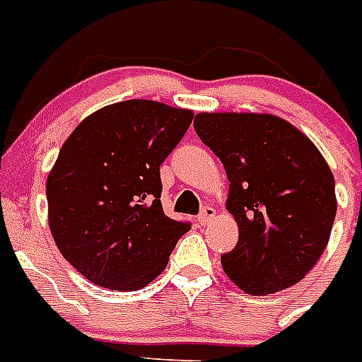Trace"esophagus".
Wrapping results in <instances>:
<instances>
[{"mask_svg": "<svg viewBox=\"0 0 362 362\" xmlns=\"http://www.w3.org/2000/svg\"><path fill=\"white\" fill-rule=\"evenodd\" d=\"M214 217H216V208L206 206L202 210L201 216L197 217V221H199V225H202V227H206V225H210V223L214 221Z\"/></svg>", "mask_w": 362, "mask_h": 362, "instance_id": "1", "label": "esophagus"}]
</instances>
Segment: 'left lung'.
Wrapping results in <instances>:
<instances>
[{"label": "left lung", "mask_w": 362, "mask_h": 362, "mask_svg": "<svg viewBox=\"0 0 362 362\" xmlns=\"http://www.w3.org/2000/svg\"><path fill=\"white\" fill-rule=\"evenodd\" d=\"M195 132L230 182L227 210L238 225L223 272L240 290L267 296L298 284L327 247L337 195L322 152L272 113H199Z\"/></svg>", "instance_id": "1"}]
</instances>
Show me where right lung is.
Wrapping results in <instances>:
<instances>
[{
    "label": "right lung",
    "mask_w": 362,
    "mask_h": 362,
    "mask_svg": "<svg viewBox=\"0 0 362 362\" xmlns=\"http://www.w3.org/2000/svg\"><path fill=\"white\" fill-rule=\"evenodd\" d=\"M193 111L156 100H124L85 117L46 180L54 242L85 279L135 292L169 262L187 223L161 206L160 165Z\"/></svg>",
    "instance_id": "obj_1"
}]
</instances>
